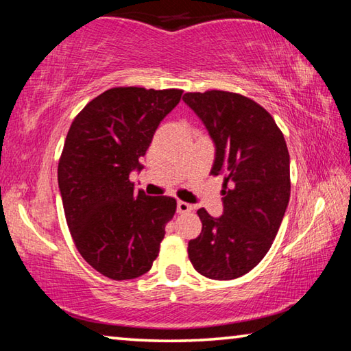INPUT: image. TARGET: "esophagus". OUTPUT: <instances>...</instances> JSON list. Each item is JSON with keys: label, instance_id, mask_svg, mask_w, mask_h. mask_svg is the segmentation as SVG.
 <instances>
[{"label": "esophagus", "instance_id": "esophagus-1", "mask_svg": "<svg viewBox=\"0 0 351 351\" xmlns=\"http://www.w3.org/2000/svg\"><path fill=\"white\" fill-rule=\"evenodd\" d=\"M176 209H178V212H180V213H187V212L192 210V206H190L189 203H186V201H178Z\"/></svg>", "mask_w": 351, "mask_h": 351}]
</instances>
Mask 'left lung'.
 <instances>
[{
    "mask_svg": "<svg viewBox=\"0 0 351 351\" xmlns=\"http://www.w3.org/2000/svg\"><path fill=\"white\" fill-rule=\"evenodd\" d=\"M215 145L210 173L224 176L223 215L198 210L203 230L189 241V258L201 276L232 280L268 254L289 203V153L272 116L228 91L184 94Z\"/></svg>",
    "mask_w": 351,
    "mask_h": 351,
    "instance_id": "obj_1",
    "label": "left lung"
}]
</instances>
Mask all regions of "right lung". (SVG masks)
<instances>
[{"label": "right lung", "instance_id": "right-lung-1", "mask_svg": "<svg viewBox=\"0 0 351 351\" xmlns=\"http://www.w3.org/2000/svg\"><path fill=\"white\" fill-rule=\"evenodd\" d=\"M181 90L111 88L71 125L58 162L64 217L75 247L94 269L130 280L152 268L176 199L148 197L130 181Z\"/></svg>", "mask_w": 351, "mask_h": 351}]
</instances>
